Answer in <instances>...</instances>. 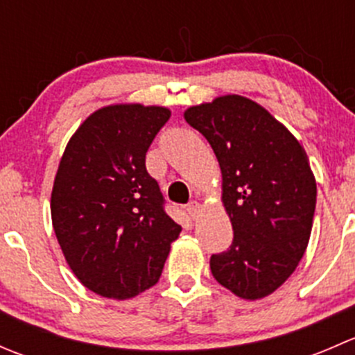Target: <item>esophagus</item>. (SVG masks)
<instances>
[{"label": "esophagus", "instance_id": "esophagus-1", "mask_svg": "<svg viewBox=\"0 0 355 355\" xmlns=\"http://www.w3.org/2000/svg\"><path fill=\"white\" fill-rule=\"evenodd\" d=\"M200 211H202V209H200V204L196 202V200H192V202L187 206V213H189V216L192 218V220H196V218L199 216Z\"/></svg>", "mask_w": 355, "mask_h": 355}]
</instances>
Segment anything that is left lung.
<instances>
[{
	"instance_id": "left-lung-1",
	"label": "left lung",
	"mask_w": 355,
	"mask_h": 355,
	"mask_svg": "<svg viewBox=\"0 0 355 355\" xmlns=\"http://www.w3.org/2000/svg\"><path fill=\"white\" fill-rule=\"evenodd\" d=\"M184 118L216 155L221 202L234 228L230 249L211 256V273L241 299H264L288 280L309 244L316 178L306 149L245 96H218Z\"/></svg>"
}]
</instances>
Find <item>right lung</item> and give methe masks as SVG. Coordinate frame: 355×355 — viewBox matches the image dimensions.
Instances as JSON below:
<instances>
[{"mask_svg":"<svg viewBox=\"0 0 355 355\" xmlns=\"http://www.w3.org/2000/svg\"><path fill=\"white\" fill-rule=\"evenodd\" d=\"M170 116L156 105L103 106L78 125L60 159L53 228L75 277L101 297L132 299L156 285L182 232L146 170V153Z\"/></svg>","mask_w":355,"mask_h":355,"instance_id":"add662e5","label":"right lung"}]
</instances>
